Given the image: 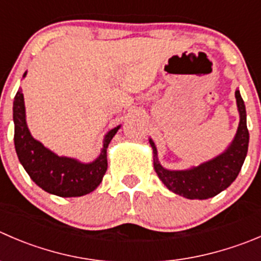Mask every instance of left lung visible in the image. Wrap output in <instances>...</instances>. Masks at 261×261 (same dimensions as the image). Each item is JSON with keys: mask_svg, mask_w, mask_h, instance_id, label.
<instances>
[{"mask_svg": "<svg viewBox=\"0 0 261 261\" xmlns=\"http://www.w3.org/2000/svg\"><path fill=\"white\" fill-rule=\"evenodd\" d=\"M234 95L240 112V125L229 148L217 158L186 171H168L159 164L155 145L149 140L154 153V169L172 192L192 200H204L226 190L239 176L249 148V130L244 99L239 90H236Z\"/></svg>", "mask_w": 261, "mask_h": 261, "instance_id": "8db88e82", "label": "left lung"}]
</instances>
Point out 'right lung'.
<instances>
[{
    "instance_id": "obj_1",
    "label": "right lung",
    "mask_w": 261,
    "mask_h": 261,
    "mask_svg": "<svg viewBox=\"0 0 261 261\" xmlns=\"http://www.w3.org/2000/svg\"><path fill=\"white\" fill-rule=\"evenodd\" d=\"M14 143L20 163L40 189L62 198L83 196L99 186L107 171L108 144L120 128L117 126L111 130L106 135L100 155L93 163L84 164L76 159L56 155L30 135L21 89L14 99Z\"/></svg>"
}]
</instances>
